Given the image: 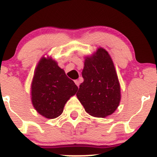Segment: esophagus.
I'll return each instance as SVG.
<instances>
[{"mask_svg": "<svg viewBox=\"0 0 157 157\" xmlns=\"http://www.w3.org/2000/svg\"><path fill=\"white\" fill-rule=\"evenodd\" d=\"M74 83H75V84L79 87V86H80V81H79V80H74Z\"/></svg>", "mask_w": 157, "mask_h": 157, "instance_id": "obj_1", "label": "esophagus"}]
</instances>
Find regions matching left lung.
<instances>
[{
	"instance_id": "1",
	"label": "left lung",
	"mask_w": 157,
	"mask_h": 157,
	"mask_svg": "<svg viewBox=\"0 0 157 157\" xmlns=\"http://www.w3.org/2000/svg\"><path fill=\"white\" fill-rule=\"evenodd\" d=\"M83 82L77 97L85 111L97 118L112 115L121 101V87L112 58L105 49L98 48L85 57Z\"/></svg>"
}]
</instances>
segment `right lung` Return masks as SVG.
I'll use <instances>...</instances> for the list:
<instances>
[{"instance_id": "obj_1", "label": "right lung", "mask_w": 157, "mask_h": 157, "mask_svg": "<svg viewBox=\"0 0 157 157\" xmlns=\"http://www.w3.org/2000/svg\"><path fill=\"white\" fill-rule=\"evenodd\" d=\"M78 87L51 57L39 60L31 84L33 107L45 118L60 116L67 100L74 96Z\"/></svg>"}]
</instances>
